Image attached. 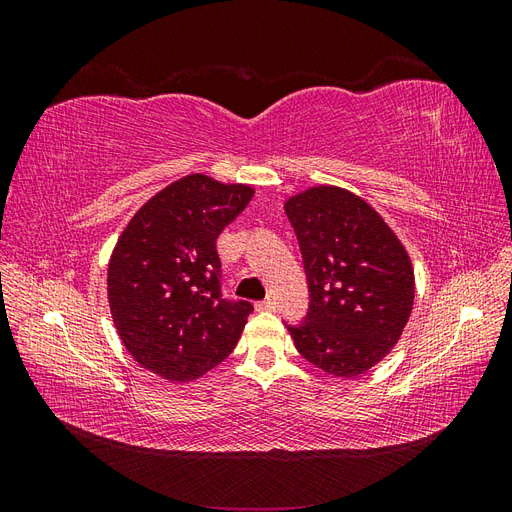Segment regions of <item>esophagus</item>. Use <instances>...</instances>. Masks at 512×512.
<instances>
[{"label":"esophagus","mask_w":512,"mask_h":512,"mask_svg":"<svg viewBox=\"0 0 512 512\" xmlns=\"http://www.w3.org/2000/svg\"><path fill=\"white\" fill-rule=\"evenodd\" d=\"M256 309H258V312H271V309H275V301L271 297L265 299V301H258Z\"/></svg>","instance_id":"obj_1"}]
</instances>
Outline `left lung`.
<instances>
[{"label": "left lung", "instance_id": "obj_1", "mask_svg": "<svg viewBox=\"0 0 512 512\" xmlns=\"http://www.w3.org/2000/svg\"><path fill=\"white\" fill-rule=\"evenodd\" d=\"M307 277L309 307L284 322L301 356L352 378L397 344L414 303V271L395 232L363 198L318 185L286 203Z\"/></svg>", "mask_w": 512, "mask_h": 512}]
</instances>
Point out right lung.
<instances>
[{"mask_svg": "<svg viewBox=\"0 0 512 512\" xmlns=\"http://www.w3.org/2000/svg\"><path fill=\"white\" fill-rule=\"evenodd\" d=\"M252 196L247 185L188 175L121 232L108 265V303L123 346L153 374L188 382L235 350L254 305L224 299L215 241Z\"/></svg>", "mask_w": 512, "mask_h": 512, "instance_id": "obj_1", "label": "right lung"}]
</instances>
